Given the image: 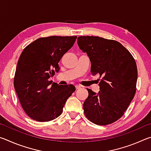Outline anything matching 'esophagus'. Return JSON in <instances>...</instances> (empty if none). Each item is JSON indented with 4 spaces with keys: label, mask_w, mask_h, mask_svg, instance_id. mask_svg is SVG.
<instances>
[{
    "label": "esophagus",
    "mask_w": 151,
    "mask_h": 151,
    "mask_svg": "<svg viewBox=\"0 0 151 151\" xmlns=\"http://www.w3.org/2000/svg\"><path fill=\"white\" fill-rule=\"evenodd\" d=\"M75 87H76V90H77V89H80V88H81V86H79V85H76V86H75Z\"/></svg>",
    "instance_id": "34e87169"
}]
</instances>
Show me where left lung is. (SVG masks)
I'll return each mask as SVG.
<instances>
[{
  "label": "left lung",
  "mask_w": 151,
  "mask_h": 151,
  "mask_svg": "<svg viewBox=\"0 0 151 151\" xmlns=\"http://www.w3.org/2000/svg\"><path fill=\"white\" fill-rule=\"evenodd\" d=\"M77 40L78 47L90 58L92 75L101 78L99 93L87 88L84 112L94 124H111L123 115L134 98L137 64L129 51L116 40L94 36H81Z\"/></svg>",
  "instance_id": "obj_1"
}]
</instances>
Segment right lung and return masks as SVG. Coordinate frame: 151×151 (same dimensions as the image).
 <instances>
[{"label": "right lung", "mask_w": 151, "mask_h": 151, "mask_svg": "<svg viewBox=\"0 0 151 151\" xmlns=\"http://www.w3.org/2000/svg\"><path fill=\"white\" fill-rule=\"evenodd\" d=\"M76 37L40 38L25 47L20 55L14 86L22 109L33 120L47 122L57 118L75 91V86H61L48 79L59 71L58 62L73 47Z\"/></svg>", "instance_id": "right-lung-1"}]
</instances>
